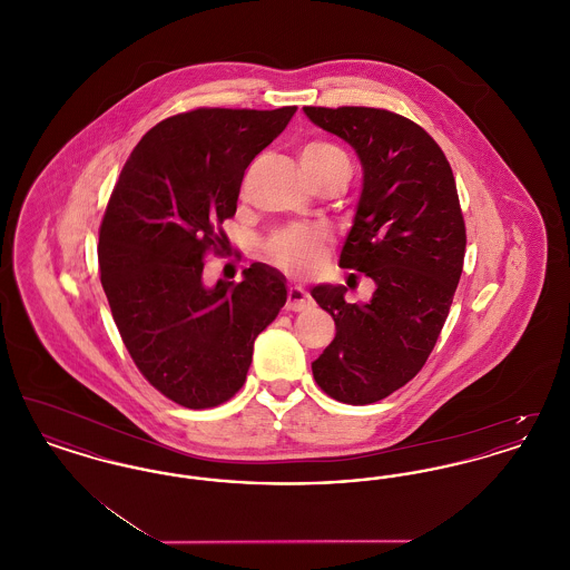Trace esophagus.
Masks as SVG:
<instances>
[{"label":"esophagus","mask_w":570,"mask_h":570,"mask_svg":"<svg viewBox=\"0 0 570 570\" xmlns=\"http://www.w3.org/2000/svg\"><path fill=\"white\" fill-rule=\"evenodd\" d=\"M286 305H288V309H293V312H303V309L312 307L314 301L307 295V291H303L301 286H291V288H288V303H286Z\"/></svg>","instance_id":"esophagus-1"}]
</instances>
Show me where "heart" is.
<instances>
[{
  "label": "heart",
  "instance_id": "1",
  "mask_svg": "<svg viewBox=\"0 0 570 570\" xmlns=\"http://www.w3.org/2000/svg\"><path fill=\"white\" fill-rule=\"evenodd\" d=\"M301 166L309 175H323L331 170H351L348 154L328 140H312L303 154ZM328 242L325 228L293 224L275 230L265 244V256L284 272L305 275L316 267Z\"/></svg>",
  "mask_w": 570,
  "mask_h": 570
}]
</instances>
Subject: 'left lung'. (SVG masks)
<instances>
[{
	"mask_svg": "<svg viewBox=\"0 0 570 570\" xmlns=\"http://www.w3.org/2000/svg\"><path fill=\"white\" fill-rule=\"evenodd\" d=\"M303 110L363 166L340 267L365 273L376 291L367 303H346L344 286L312 288L335 321L312 372L333 400L365 406L414 379L434 351L463 269L460 196L451 164L419 124L367 107Z\"/></svg>",
	"mask_w": 570,
	"mask_h": 570,
	"instance_id": "1",
	"label": "left lung"
}]
</instances>
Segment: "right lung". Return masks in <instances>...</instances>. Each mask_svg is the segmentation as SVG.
<instances>
[{
    "mask_svg": "<svg viewBox=\"0 0 570 570\" xmlns=\"http://www.w3.org/2000/svg\"><path fill=\"white\" fill-rule=\"evenodd\" d=\"M297 107L194 109L140 138L100 226V282L138 372L164 397L200 410L244 386L254 340L286 303V279L254 263L244 282L203 284L207 252L235 216L245 168Z\"/></svg>",
    "mask_w": 570,
    "mask_h": 570,
    "instance_id": "1",
    "label": "right lung"
}]
</instances>
